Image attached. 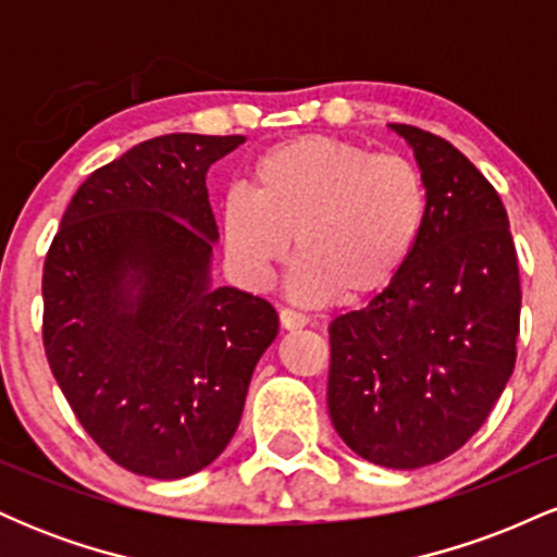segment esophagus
Wrapping results in <instances>:
<instances>
[{
	"label": "esophagus",
	"instance_id": "1",
	"mask_svg": "<svg viewBox=\"0 0 557 557\" xmlns=\"http://www.w3.org/2000/svg\"><path fill=\"white\" fill-rule=\"evenodd\" d=\"M280 324H283L285 330H300L309 324V319H306L304 314H298V311L293 309H280Z\"/></svg>",
	"mask_w": 557,
	"mask_h": 557
}]
</instances>
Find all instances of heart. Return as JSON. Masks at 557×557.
<instances>
[{"label": "heart", "mask_w": 557, "mask_h": 557, "mask_svg": "<svg viewBox=\"0 0 557 557\" xmlns=\"http://www.w3.org/2000/svg\"><path fill=\"white\" fill-rule=\"evenodd\" d=\"M430 214L426 183L408 159L330 136L274 146L251 172V194L222 198V243L248 287L270 285L287 251L298 304L367 300L395 283Z\"/></svg>", "instance_id": "b5f03b06"}]
</instances>
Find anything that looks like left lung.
Wrapping results in <instances>:
<instances>
[{
  "label": "left lung",
  "mask_w": 557,
  "mask_h": 557,
  "mask_svg": "<svg viewBox=\"0 0 557 557\" xmlns=\"http://www.w3.org/2000/svg\"><path fill=\"white\" fill-rule=\"evenodd\" d=\"M389 127L413 149L430 214L395 283L330 324L327 408L363 461L421 469L469 443L513 374L519 259L487 177L445 138Z\"/></svg>",
  "instance_id": "left-lung-1"
}]
</instances>
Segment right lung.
<instances>
[{"mask_svg": "<svg viewBox=\"0 0 557 557\" xmlns=\"http://www.w3.org/2000/svg\"><path fill=\"white\" fill-rule=\"evenodd\" d=\"M243 136L170 133L81 185L44 261V348L114 463L151 479L207 469L240 424L277 337L270 300L212 287L207 172Z\"/></svg>", "mask_w": 557, "mask_h": 557, "instance_id": "obj_1", "label": "right lung"}]
</instances>
